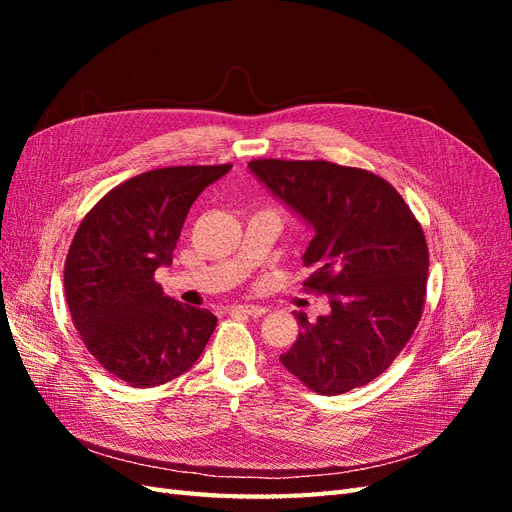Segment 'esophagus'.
I'll use <instances>...</instances> for the list:
<instances>
[{
	"mask_svg": "<svg viewBox=\"0 0 512 512\" xmlns=\"http://www.w3.org/2000/svg\"><path fill=\"white\" fill-rule=\"evenodd\" d=\"M237 309H239L241 314H247V316H252V318H260V316L267 314V307H260V305H239Z\"/></svg>",
	"mask_w": 512,
	"mask_h": 512,
	"instance_id": "esophagus-1",
	"label": "esophagus"
}]
</instances>
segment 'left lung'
<instances>
[{
    "label": "left lung",
    "mask_w": 512,
    "mask_h": 512,
    "mask_svg": "<svg viewBox=\"0 0 512 512\" xmlns=\"http://www.w3.org/2000/svg\"><path fill=\"white\" fill-rule=\"evenodd\" d=\"M252 173L314 226L303 256L307 292L329 294L331 314L309 322L282 365L307 389L339 395L384 374L423 316L429 250L421 222L393 185L327 160L250 162Z\"/></svg>",
    "instance_id": "left-lung-1"
}]
</instances>
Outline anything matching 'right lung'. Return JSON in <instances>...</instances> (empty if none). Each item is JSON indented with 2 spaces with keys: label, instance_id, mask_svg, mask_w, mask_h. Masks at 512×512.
Masks as SVG:
<instances>
[{
  "label": "right lung",
  "instance_id": "obj_1",
  "mask_svg": "<svg viewBox=\"0 0 512 512\" xmlns=\"http://www.w3.org/2000/svg\"><path fill=\"white\" fill-rule=\"evenodd\" d=\"M232 164L166 166L119 183L85 215L64 265L66 301L94 359L134 389L188 371L203 354L215 318L164 297L156 269L173 262L198 194Z\"/></svg>",
  "mask_w": 512,
  "mask_h": 512
}]
</instances>
